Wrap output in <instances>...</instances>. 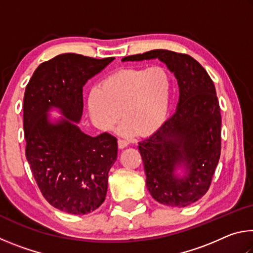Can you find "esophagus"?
<instances>
[{"instance_id":"esophagus-1","label":"esophagus","mask_w":253,"mask_h":253,"mask_svg":"<svg viewBox=\"0 0 253 253\" xmlns=\"http://www.w3.org/2000/svg\"><path fill=\"white\" fill-rule=\"evenodd\" d=\"M128 145H129V142H128V140H125V139H118V147L121 148V149L127 147Z\"/></svg>"}]
</instances>
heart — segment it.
<instances>
[{
  "label": "heart",
  "instance_id": "1",
  "mask_svg": "<svg viewBox=\"0 0 253 253\" xmlns=\"http://www.w3.org/2000/svg\"><path fill=\"white\" fill-rule=\"evenodd\" d=\"M172 77L163 66L128 68L101 81L99 88L89 92L87 107L93 125L110 130L122 116L125 118L117 134L129 137L140 132L149 135L168 118Z\"/></svg>",
  "mask_w": 253,
  "mask_h": 253
}]
</instances>
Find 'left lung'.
I'll use <instances>...</instances> for the list:
<instances>
[{
    "label": "left lung",
    "mask_w": 253,
    "mask_h": 253,
    "mask_svg": "<svg viewBox=\"0 0 253 253\" xmlns=\"http://www.w3.org/2000/svg\"><path fill=\"white\" fill-rule=\"evenodd\" d=\"M158 59L177 80L176 110L148 138L138 143L146 186L157 202L184 208L207 193L221 154V114L208 72L190 55L152 50L122 59Z\"/></svg>",
    "instance_id": "8db88e82"
}]
</instances>
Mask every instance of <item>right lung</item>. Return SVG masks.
<instances>
[{
	"instance_id": "obj_1",
	"label": "right lung",
	"mask_w": 253,
	"mask_h": 253,
	"mask_svg": "<svg viewBox=\"0 0 253 253\" xmlns=\"http://www.w3.org/2000/svg\"><path fill=\"white\" fill-rule=\"evenodd\" d=\"M114 59L59 54L41 63L25 88V156L42 195L60 211L83 215L105 201L117 139L107 132L89 136L78 124L84 85ZM52 109L62 116L51 118Z\"/></svg>"
}]
</instances>
